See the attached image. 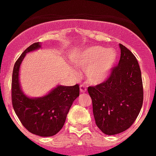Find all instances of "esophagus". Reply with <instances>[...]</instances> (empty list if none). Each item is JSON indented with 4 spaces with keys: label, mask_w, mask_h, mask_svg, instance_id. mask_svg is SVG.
<instances>
[{
    "label": "esophagus",
    "mask_w": 156,
    "mask_h": 156,
    "mask_svg": "<svg viewBox=\"0 0 156 156\" xmlns=\"http://www.w3.org/2000/svg\"><path fill=\"white\" fill-rule=\"evenodd\" d=\"M80 91L82 93H84L87 91V87L84 84H81L80 85Z\"/></svg>",
    "instance_id": "1"
}]
</instances>
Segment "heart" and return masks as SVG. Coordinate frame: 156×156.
<instances>
[{
    "label": "heart",
    "mask_w": 156,
    "mask_h": 156,
    "mask_svg": "<svg viewBox=\"0 0 156 156\" xmlns=\"http://www.w3.org/2000/svg\"><path fill=\"white\" fill-rule=\"evenodd\" d=\"M116 60L112 49L93 46L82 51L74 57L77 68L84 70L85 79L91 85H97L106 80Z\"/></svg>",
    "instance_id": "1"
}]
</instances>
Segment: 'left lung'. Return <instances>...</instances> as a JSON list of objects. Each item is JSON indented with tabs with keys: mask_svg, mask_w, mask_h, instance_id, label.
Segmentation results:
<instances>
[{
	"mask_svg": "<svg viewBox=\"0 0 156 156\" xmlns=\"http://www.w3.org/2000/svg\"><path fill=\"white\" fill-rule=\"evenodd\" d=\"M121 58L104 83L88 87L96 126L114 135L128 129L138 117L143 103L141 69L131 51L120 44Z\"/></svg>",
	"mask_w": 156,
	"mask_h": 156,
	"instance_id": "obj_1",
	"label": "left lung"
}]
</instances>
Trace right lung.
Segmentation results:
<instances>
[{"label": "right lung", "instance_id": "add662e5", "mask_svg": "<svg viewBox=\"0 0 156 156\" xmlns=\"http://www.w3.org/2000/svg\"><path fill=\"white\" fill-rule=\"evenodd\" d=\"M39 48V43L29 46L13 66L12 104L21 123L29 132L41 137H50L64 126L71 105L79 95V85L58 86L48 95L40 98H29L24 95L19 85V67L26 54Z\"/></svg>", "mask_w": 156, "mask_h": 156}]
</instances>
